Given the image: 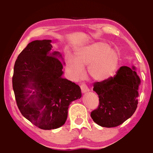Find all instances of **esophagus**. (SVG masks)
<instances>
[{
	"mask_svg": "<svg viewBox=\"0 0 153 153\" xmlns=\"http://www.w3.org/2000/svg\"><path fill=\"white\" fill-rule=\"evenodd\" d=\"M80 88H81V89H82V92L83 93V94L89 91L88 87L85 84H84V83H82V84L81 85Z\"/></svg>",
	"mask_w": 153,
	"mask_h": 153,
	"instance_id": "1",
	"label": "esophagus"
}]
</instances>
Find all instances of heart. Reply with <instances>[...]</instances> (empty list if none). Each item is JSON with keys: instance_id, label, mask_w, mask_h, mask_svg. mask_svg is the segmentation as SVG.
Instances as JSON below:
<instances>
[{"instance_id": "1", "label": "heart", "mask_w": 153, "mask_h": 153, "mask_svg": "<svg viewBox=\"0 0 153 153\" xmlns=\"http://www.w3.org/2000/svg\"><path fill=\"white\" fill-rule=\"evenodd\" d=\"M117 52L104 42H96L80 47L75 52V59L70 58L67 68L71 76L80 78L83 68L88 65L89 76L94 80L102 82L109 79L118 67Z\"/></svg>"}]
</instances>
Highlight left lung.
Listing matches in <instances>:
<instances>
[{"label": "left lung", "instance_id": "obj_1", "mask_svg": "<svg viewBox=\"0 0 153 153\" xmlns=\"http://www.w3.org/2000/svg\"><path fill=\"white\" fill-rule=\"evenodd\" d=\"M140 79L135 68L122 66L113 77L94 84L100 98L97 109L91 113L95 123L103 127L119 126L130 118L138 104Z\"/></svg>", "mask_w": 153, "mask_h": 153}]
</instances>
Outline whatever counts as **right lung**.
Segmentation results:
<instances>
[{
    "label": "right lung",
    "instance_id": "right-lung-1",
    "mask_svg": "<svg viewBox=\"0 0 153 153\" xmlns=\"http://www.w3.org/2000/svg\"><path fill=\"white\" fill-rule=\"evenodd\" d=\"M51 40L29 43L15 62L13 88L17 106L26 119L41 129L60 127L72 101L82 97L78 85L63 78L59 52H50Z\"/></svg>",
    "mask_w": 153,
    "mask_h": 153
}]
</instances>
